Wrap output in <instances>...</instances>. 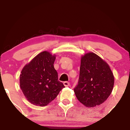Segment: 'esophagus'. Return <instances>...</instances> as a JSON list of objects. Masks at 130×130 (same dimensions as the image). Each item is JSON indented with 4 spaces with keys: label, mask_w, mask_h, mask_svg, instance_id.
<instances>
[{
    "label": "esophagus",
    "mask_w": 130,
    "mask_h": 130,
    "mask_svg": "<svg viewBox=\"0 0 130 130\" xmlns=\"http://www.w3.org/2000/svg\"><path fill=\"white\" fill-rule=\"evenodd\" d=\"M63 84H64V85L65 87H69V82H67V81L64 82Z\"/></svg>",
    "instance_id": "34e87169"
}]
</instances>
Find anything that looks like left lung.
I'll use <instances>...</instances> for the list:
<instances>
[{
	"instance_id": "left-lung-1",
	"label": "left lung",
	"mask_w": 130,
	"mask_h": 130,
	"mask_svg": "<svg viewBox=\"0 0 130 130\" xmlns=\"http://www.w3.org/2000/svg\"><path fill=\"white\" fill-rule=\"evenodd\" d=\"M114 76L108 64L95 53H86L80 58V73L74 92L86 107L100 105L110 95Z\"/></svg>"
}]
</instances>
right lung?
Segmentation results:
<instances>
[{"label":"right lung","mask_w":130,"mask_h":130,"mask_svg":"<svg viewBox=\"0 0 130 130\" xmlns=\"http://www.w3.org/2000/svg\"><path fill=\"white\" fill-rule=\"evenodd\" d=\"M55 58V54L45 51L35 57L22 69L20 88L27 100L34 105H48L64 88L58 80V73L54 67Z\"/></svg>","instance_id":"1"}]
</instances>
